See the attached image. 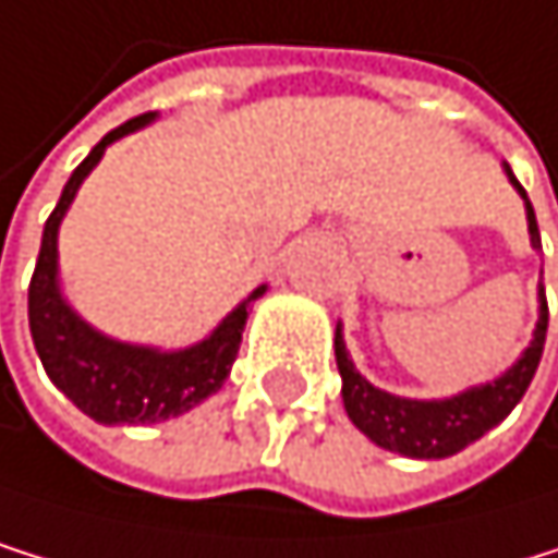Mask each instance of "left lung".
Returning <instances> with one entry per match:
<instances>
[{
  "mask_svg": "<svg viewBox=\"0 0 558 558\" xmlns=\"http://www.w3.org/2000/svg\"><path fill=\"white\" fill-rule=\"evenodd\" d=\"M505 175L525 203L529 240L535 251H542L535 209L525 196V189L511 175L508 166H505ZM546 328H549V304H546V291L538 284V322L532 331V342L501 376L481 386H468L453 396H444V400H410V396H396V392L373 386L355 369V362L342 339V322H339L335 325V362H339V376H342L345 413L355 427L383 450L403 453V458H416V461L450 458V453H458L468 444L481 440L519 407V400L525 396L538 369L542 345H546Z\"/></svg>",
  "mask_w": 558,
  "mask_h": 558,
  "instance_id": "obj_1",
  "label": "left lung"
}]
</instances>
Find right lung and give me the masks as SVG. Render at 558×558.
Returning a JSON list of instances; mask_svg holds the SVG:
<instances>
[{"instance_id": "add662e5", "label": "right lung", "mask_w": 558, "mask_h": 558, "mask_svg": "<svg viewBox=\"0 0 558 558\" xmlns=\"http://www.w3.org/2000/svg\"><path fill=\"white\" fill-rule=\"evenodd\" d=\"M158 114L131 118L121 128L108 131L84 162L73 169L66 179L57 209L50 213L47 227H43L39 260L29 281V331L33 345L43 362V369L53 379V386L66 400L87 413L90 420L105 423V427H145V423H162L172 416H182L193 407L227 383L240 339L246 328L251 304L264 298L267 284L254 288L233 312L219 322L206 339L185 345V349H155V345H135L121 342L111 335L87 325L73 304L66 301L60 288V223L77 196L84 179L94 172V166L105 158L108 145L118 138L142 131Z\"/></svg>"}]
</instances>
